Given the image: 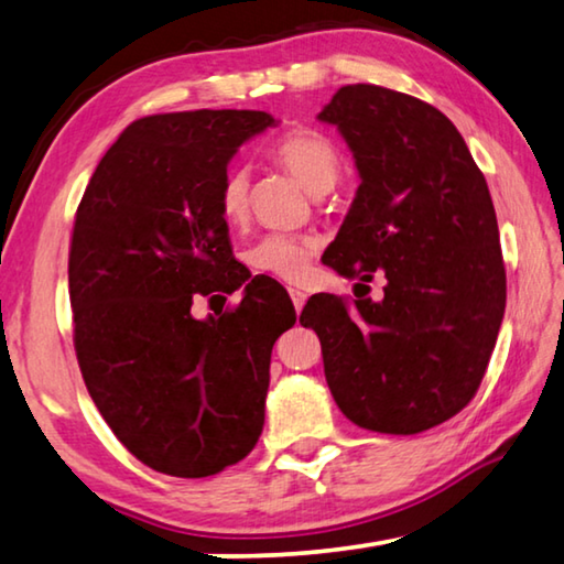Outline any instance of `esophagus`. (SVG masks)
<instances>
[{
  "mask_svg": "<svg viewBox=\"0 0 564 564\" xmlns=\"http://www.w3.org/2000/svg\"><path fill=\"white\" fill-rule=\"evenodd\" d=\"M289 293H291L293 308H295V311H301V308H303V303H305V293H303V291H299V289H289Z\"/></svg>",
  "mask_w": 564,
  "mask_h": 564,
  "instance_id": "obj_1",
  "label": "esophagus"
}]
</instances>
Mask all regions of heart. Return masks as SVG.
Masks as SVG:
<instances>
[{
    "label": "heart",
    "instance_id": "heart-1",
    "mask_svg": "<svg viewBox=\"0 0 564 564\" xmlns=\"http://www.w3.org/2000/svg\"><path fill=\"white\" fill-rule=\"evenodd\" d=\"M271 159L283 166L313 196L336 188L343 174L338 147L316 129H293L271 147ZM251 206V174L246 166H231L218 186V214L228 226L246 221ZM316 241L301 234H265L246 251L253 271L273 279L299 283L308 275Z\"/></svg>",
    "mask_w": 564,
    "mask_h": 564
}]
</instances>
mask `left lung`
Masks as SVG:
<instances>
[{"label": "left lung", "mask_w": 564, "mask_h": 564, "mask_svg": "<svg viewBox=\"0 0 564 564\" xmlns=\"http://www.w3.org/2000/svg\"><path fill=\"white\" fill-rule=\"evenodd\" d=\"M321 121L338 127L360 186L323 259L383 299L318 293L301 326L321 338L343 415L366 431L415 435L470 403L505 313L498 218L455 123L376 84L340 87Z\"/></svg>", "instance_id": "left-lung-1"}]
</instances>
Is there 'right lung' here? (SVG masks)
Listing matches in <instances>:
<instances>
[{
    "mask_svg": "<svg viewBox=\"0 0 564 564\" xmlns=\"http://www.w3.org/2000/svg\"><path fill=\"white\" fill-rule=\"evenodd\" d=\"M273 123L265 111L236 109L137 119L76 208V360L113 435L159 473L216 475L263 431L271 350L295 323L293 303L281 291L263 301L251 279L221 317L196 322L189 305L251 275L234 259L218 186L238 147Z\"/></svg>",
    "mask_w": 564,
    "mask_h": 564,
    "instance_id": "1",
    "label": "right lung"
}]
</instances>
